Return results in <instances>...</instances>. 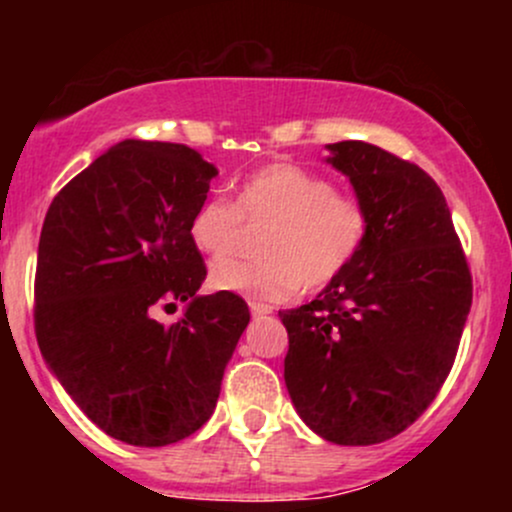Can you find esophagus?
<instances>
[{
	"label": "esophagus",
	"mask_w": 512,
	"mask_h": 512,
	"mask_svg": "<svg viewBox=\"0 0 512 512\" xmlns=\"http://www.w3.org/2000/svg\"><path fill=\"white\" fill-rule=\"evenodd\" d=\"M250 313L255 315V317L269 315V313H272V305H267V303H260V301H250Z\"/></svg>",
	"instance_id": "obj_1"
}]
</instances>
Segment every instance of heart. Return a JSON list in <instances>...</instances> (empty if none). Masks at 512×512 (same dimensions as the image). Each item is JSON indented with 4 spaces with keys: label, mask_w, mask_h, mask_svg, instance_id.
I'll return each mask as SVG.
<instances>
[{
    "label": "heart",
    "mask_w": 512,
    "mask_h": 512,
    "mask_svg": "<svg viewBox=\"0 0 512 512\" xmlns=\"http://www.w3.org/2000/svg\"><path fill=\"white\" fill-rule=\"evenodd\" d=\"M248 228H264L255 262H216L209 284L252 301L279 303L301 289L337 281L361 255L370 211L361 199L337 192L325 175L296 163H269L238 185L236 202L204 199L192 211L187 236L209 260H226L245 243Z\"/></svg>",
    "instance_id": "obj_1"
}]
</instances>
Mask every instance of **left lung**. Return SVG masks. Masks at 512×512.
<instances>
[{"label":"left lung","mask_w":512,"mask_h":512,"mask_svg":"<svg viewBox=\"0 0 512 512\" xmlns=\"http://www.w3.org/2000/svg\"><path fill=\"white\" fill-rule=\"evenodd\" d=\"M370 211L361 255L315 301L279 313L301 419L337 445L409 428L443 387L472 308V272L436 180L366 142L330 144Z\"/></svg>","instance_id":"1"}]
</instances>
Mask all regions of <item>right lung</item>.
<instances>
[{
	"label": "right lung",
	"mask_w": 512,
	"mask_h": 512,
	"mask_svg": "<svg viewBox=\"0 0 512 512\" xmlns=\"http://www.w3.org/2000/svg\"><path fill=\"white\" fill-rule=\"evenodd\" d=\"M216 175L185 144L127 142L57 192L35 267L38 346L69 397L110 438L163 448L207 424L250 322L187 236ZM175 323L157 320L178 304Z\"/></svg>",
	"instance_id": "1"
}]
</instances>
